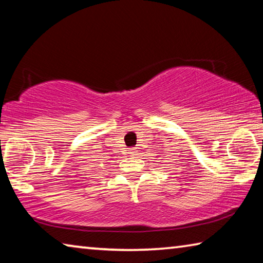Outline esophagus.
Here are the masks:
<instances>
[{
	"mask_svg": "<svg viewBox=\"0 0 263 263\" xmlns=\"http://www.w3.org/2000/svg\"><path fill=\"white\" fill-rule=\"evenodd\" d=\"M136 151H137V149H136V147H131V148H128V153L133 155V154L136 153Z\"/></svg>",
	"mask_w": 263,
	"mask_h": 263,
	"instance_id": "1",
	"label": "esophagus"
}]
</instances>
